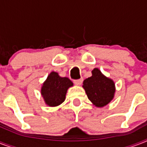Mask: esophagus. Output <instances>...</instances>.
<instances>
[{
	"mask_svg": "<svg viewBox=\"0 0 147 147\" xmlns=\"http://www.w3.org/2000/svg\"><path fill=\"white\" fill-rule=\"evenodd\" d=\"M83 82V79H78V80H75L74 81V83H75V85H82V83Z\"/></svg>",
	"mask_w": 147,
	"mask_h": 147,
	"instance_id": "34e87169",
	"label": "esophagus"
}]
</instances>
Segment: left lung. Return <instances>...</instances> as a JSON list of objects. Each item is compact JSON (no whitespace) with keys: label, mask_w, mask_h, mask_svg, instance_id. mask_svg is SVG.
<instances>
[{"label":"left lung","mask_w":147,"mask_h":147,"mask_svg":"<svg viewBox=\"0 0 147 147\" xmlns=\"http://www.w3.org/2000/svg\"><path fill=\"white\" fill-rule=\"evenodd\" d=\"M91 77L84 80L82 87L88 99L95 107H105L114 99L116 91L115 83L98 68H94Z\"/></svg>","instance_id":"left-lung-1"}]
</instances>
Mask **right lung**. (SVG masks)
I'll use <instances>...</instances> for the list:
<instances>
[{
  "label": "right lung",
  "mask_w": 147,
  "mask_h": 147,
  "mask_svg": "<svg viewBox=\"0 0 147 147\" xmlns=\"http://www.w3.org/2000/svg\"><path fill=\"white\" fill-rule=\"evenodd\" d=\"M73 83L66 77H61L58 72L51 71L41 87V95L46 105L57 107L65 99L67 91Z\"/></svg>",
  "instance_id": "1"
}]
</instances>
